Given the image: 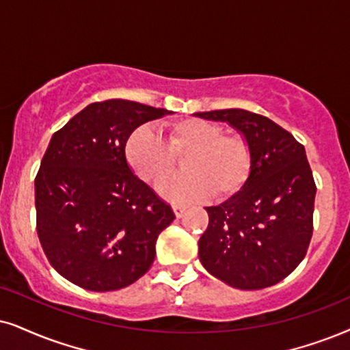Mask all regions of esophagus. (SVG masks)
Masks as SVG:
<instances>
[{
	"mask_svg": "<svg viewBox=\"0 0 350 350\" xmlns=\"http://www.w3.org/2000/svg\"><path fill=\"white\" fill-rule=\"evenodd\" d=\"M172 211H174L176 218H180L185 213V206L183 205H172Z\"/></svg>",
	"mask_w": 350,
	"mask_h": 350,
	"instance_id": "34e87169",
	"label": "esophagus"
}]
</instances>
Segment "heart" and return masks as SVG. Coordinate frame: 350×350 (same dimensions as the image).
Wrapping results in <instances>:
<instances>
[{"mask_svg":"<svg viewBox=\"0 0 350 350\" xmlns=\"http://www.w3.org/2000/svg\"><path fill=\"white\" fill-rule=\"evenodd\" d=\"M126 160L144 183L160 180L183 157L180 174L167 176L158 184L166 200L190 203L228 198L244 187L252 170V152L242 135L224 134L218 124L203 119H183L171 124L165 139L153 127L140 126L126 142Z\"/></svg>","mask_w":350,"mask_h":350,"instance_id":"obj_1","label":"heart"}]
</instances>
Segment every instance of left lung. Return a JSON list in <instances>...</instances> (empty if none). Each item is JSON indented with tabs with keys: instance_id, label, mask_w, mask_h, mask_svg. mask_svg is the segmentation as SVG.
<instances>
[{
	"instance_id": "1",
	"label": "left lung",
	"mask_w": 350,
	"mask_h": 350,
	"mask_svg": "<svg viewBox=\"0 0 350 350\" xmlns=\"http://www.w3.org/2000/svg\"><path fill=\"white\" fill-rule=\"evenodd\" d=\"M228 122L249 144L252 170L244 187L206 206L198 258L216 280L255 291L284 280L302 262L313 232L317 187L304 145L271 119L245 109L193 113Z\"/></svg>"
}]
</instances>
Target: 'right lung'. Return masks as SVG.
<instances>
[{"label":"right lung","instance_id":"add662e5","mask_svg":"<svg viewBox=\"0 0 350 350\" xmlns=\"http://www.w3.org/2000/svg\"><path fill=\"white\" fill-rule=\"evenodd\" d=\"M172 111L129 100L92 103L51 137L35 178L37 232L61 276L95 293L131 286L152 267L176 218L126 160L142 124Z\"/></svg>","mask_w":350,"mask_h":350}]
</instances>
